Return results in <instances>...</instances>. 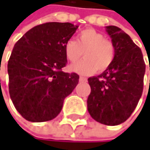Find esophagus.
<instances>
[{"instance_id":"34e87169","label":"esophagus","mask_w":150,"mask_h":150,"mask_svg":"<svg viewBox=\"0 0 150 150\" xmlns=\"http://www.w3.org/2000/svg\"><path fill=\"white\" fill-rule=\"evenodd\" d=\"M86 80H87V79H86L85 77H83V76H80V77H79V81H80V82H85Z\"/></svg>"}]
</instances>
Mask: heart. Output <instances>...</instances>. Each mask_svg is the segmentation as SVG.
<instances>
[{"instance_id": "1", "label": "heart", "mask_w": 150, "mask_h": 150, "mask_svg": "<svg viewBox=\"0 0 150 150\" xmlns=\"http://www.w3.org/2000/svg\"><path fill=\"white\" fill-rule=\"evenodd\" d=\"M66 57L71 62H77L83 56L85 57L79 63L69 67L70 71L81 74H90L96 71L103 72L110 67L114 59V47L104 35L93 28H86L78 35L77 41L68 39L64 46Z\"/></svg>"}]
</instances>
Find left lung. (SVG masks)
I'll use <instances>...</instances> for the list:
<instances>
[{"instance_id":"obj_1","label":"left lung","mask_w":150,"mask_h":150,"mask_svg":"<svg viewBox=\"0 0 150 150\" xmlns=\"http://www.w3.org/2000/svg\"><path fill=\"white\" fill-rule=\"evenodd\" d=\"M105 28L114 47V59L100 76L88 78L87 109L96 122L115 126L135 110L142 95L146 65L140 48L128 34L116 26Z\"/></svg>"}]
</instances>
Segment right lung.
Wrapping results in <instances>:
<instances>
[{
    "instance_id": "add662e5",
    "label": "right lung",
    "mask_w": 150,
    "mask_h": 150,
    "mask_svg": "<svg viewBox=\"0 0 150 150\" xmlns=\"http://www.w3.org/2000/svg\"><path fill=\"white\" fill-rule=\"evenodd\" d=\"M78 28L69 22H47L27 31L16 42L8 62L9 92L20 114L28 122L56 118L79 76L65 73L64 46Z\"/></svg>"
}]
</instances>
